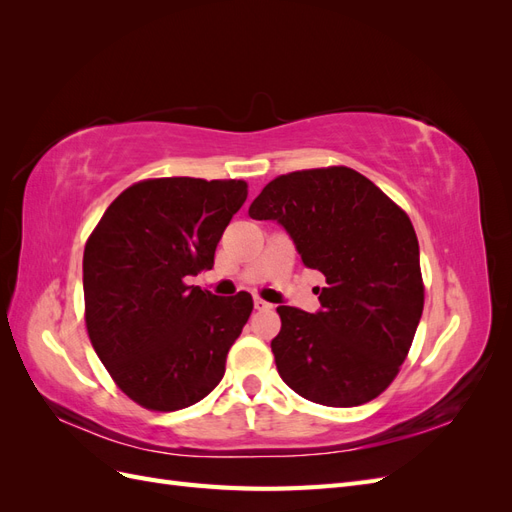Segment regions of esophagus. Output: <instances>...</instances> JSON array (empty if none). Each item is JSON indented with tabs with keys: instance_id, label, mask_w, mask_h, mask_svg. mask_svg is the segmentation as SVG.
<instances>
[{
	"instance_id": "esophagus-1",
	"label": "esophagus",
	"mask_w": 512,
	"mask_h": 512,
	"mask_svg": "<svg viewBox=\"0 0 512 512\" xmlns=\"http://www.w3.org/2000/svg\"><path fill=\"white\" fill-rule=\"evenodd\" d=\"M254 307H256V309H271L273 305L267 303V301H262L260 297H256V299H254Z\"/></svg>"
}]
</instances>
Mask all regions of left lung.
Masks as SVG:
<instances>
[{
    "label": "left lung",
    "instance_id": "8db88e82",
    "mask_svg": "<svg viewBox=\"0 0 512 512\" xmlns=\"http://www.w3.org/2000/svg\"><path fill=\"white\" fill-rule=\"evenodd\" d=\"M250 218L280 222L303 265L327 280L320 312L277 307L271 350L282 380L331 408L376 399L406 361L425 303L408 213L356 170L329 166L275 177Z\"/></svg>",
    "mask_w": 512,
    "mask_h": 512
}]
</instances>
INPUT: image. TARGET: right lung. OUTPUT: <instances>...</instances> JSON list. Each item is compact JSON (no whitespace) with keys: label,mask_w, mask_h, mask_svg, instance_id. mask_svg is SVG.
Returning <instances> with one entry per match:
<instances>
[{"label":"right lung","mask_w":512,"mask_h":512,"mask_svg":"<svg viewBox=\"0 0 512 512\" xmlns=\"http://www.w3.org/2000/svg\"><path fill=\"white\" fill-rule=\"evenodd\" d=\"M247 198L241 179L162 177L123 190L85 243V324L115 384L153 412L188 408L220 384L250 318V292L215 297L188 277Z\"/></svg>","instance_id":"obj_1"}]
</instances>
